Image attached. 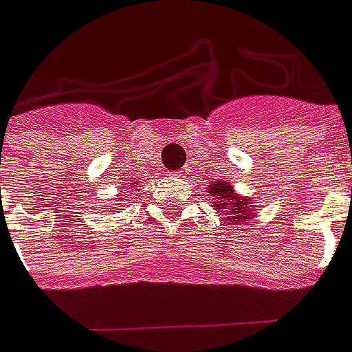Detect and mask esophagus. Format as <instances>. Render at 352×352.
I'll return each instance as SVG.
<instances>
[{
	"mask_svg": "<svg viewBox=\"0 0 352 352\" xmlns=\"http://www.w3.org/2000/svg\"><path fill=\"white\" fill-rule=\"evenodd\" d=\"M179 176V178H186V174H187V168H182V170H178V173H176Z\"/></svg>",
	"mask_w": 352,
	"mask_h": 352,
	"instance_id": "1",
	"label": "esophagus"
}]
</instances>
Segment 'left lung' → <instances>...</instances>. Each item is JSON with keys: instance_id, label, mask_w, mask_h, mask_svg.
Wrapping results in <instances>:
<instances>
[{"instance_id": "obj_1", "label": "left lung", "mask_w": 352, "mask_h": 352, "mask_svg": "<svg viewBox=\"0 0 352 352\" xmlns=\"http://www.w3.org/2000/svg\"><path fill=\"white\" fill-rule=\"evenodd\" d=\"M210 192L215 197V210H226L230 211V215L234 217H226L230 223L234 221V219H241V223L245 219L250 217V210H252V206H248V198L243 197H236L234 195V189L230 184H224V182H213V186L208 187Z\"/></svg>"}]
</instances>
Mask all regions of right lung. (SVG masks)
Masks as SVG:
<instances>
[{
  "instance_id": "add662e5",
  "label": "right lung",
  "mask_w": 352,
  "mask_h": 352,
  "mask_svg": "<svg viewBox=\"0 0 352 352\" xmlns=\"http://www.w3.org/2000/svg\"><path fill=\"white\" fill-rule=\"evenodd\" d=\"M122 191H124V189H122ZM124 200H126V198H124Z\"/></svg>"
}]
</instances>
